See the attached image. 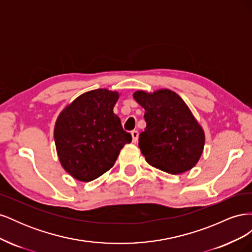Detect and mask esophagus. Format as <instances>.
<instances>
[{
    "instance_id": "obj_1",
    "label": "esophagus",
    "mask_w": 252,
    "mask_h": 252,
    "mask_svg": "<svg viewBox=\"0 0 252 252\" xmlns=\"http://www.w3.org/2000/svg\"><path fill=\"white\" fill-rule=\"evenodd\" d=\"M131 136H132V142L133 143L138 142V139H139V132H138V130L131 131Z\"/></svg>"
}]
</instances>
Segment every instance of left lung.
I'll return each mask as SVG.
<instances>
[{"instance_id":"obj_1","label":"left lung","mask_w":252,"mask_h":252,"mask_svg":"<svg viewBox=\"0 0 252 252\" xmlns=\"http://www.w3.org/2000/svg\"><path fill=\"white\" fill-rule=\"evenodd\" d=\"M134 100L145 109L146 128L139 147L149 165L170 174L188 171L199 162L205 134L186 103L174 91H135Z\"/></svg>"}]
</instances>
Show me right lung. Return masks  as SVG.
<instances>
[{
  "mask_svg": "<svg viewBox=\"0 0 252 252\" xmlns=\"http://www.w3.org/2000/svg\"><path fill=\"white\" fill-rule=\"evenodd\" d=\"M116 91L95 89L78 96L60 113L55 126L59 159L71 177L90 182L108 171L124 145L130 143L113 113Z\"/></svg>",
  "mask_w": 252,
  "mask_h": 252,
  "instance_id": "1",
  "label": "right lung"
}]
</instances>
